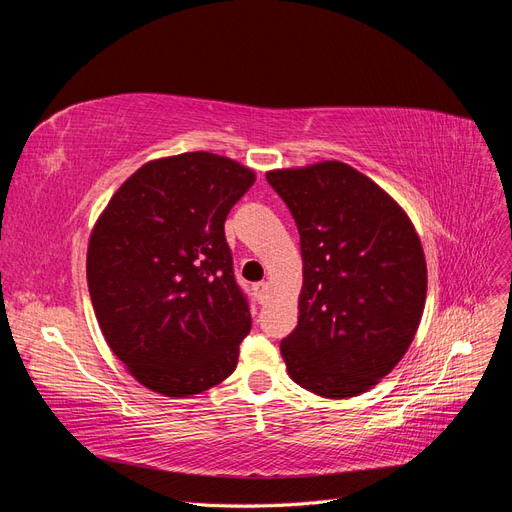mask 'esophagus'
Wrapping results in <instances>:
<instances>
[{
    "instance_id": "esophagus-1",
    "label": "esophagus",
    "mask_w": 512,
    "mask_h": 512,
    "mask_svg": "<svg viewBox=\"0 0 512 512\" xmlns=\"http://www.w3.org/2000/svg\"><path fill=\"white\" fill-rule=\"evenodd\" d=\"M267 292H269V284H267V282H258V284L254 286V294H256L258 303H265Z\"/></svg>"
}]
</instances>
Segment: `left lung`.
<instances>
[{
  "label": "left lung",
  "instance_id": "8db88e82",
  "mask_svg": "<svg viewBox=\"0 0 512 512\" xmlns=\"http://www.w3.org/2000/svg\"><path fill=\"white\" fill-rule=\"evenodd\" d=\"M301 235L299 324L280 350L290 378L322 397L365 393L401 361L427 297L412 222L344 162L271 170Z\"/></svg>",
  "mask_w": 512,
  "mask_h": 512
}]
</instances>
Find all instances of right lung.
<instances>
[{"label": "right lung", "instance_id": "1", "mask_svg": "<svg viewBox=\"0 0 512 512\" xmlns=\"http://www.w3.org/2000/svg\"><path fill=\"white\" fill-rule=\"evenodd\" d=\"M256 181L207 151L153 160L91 232L87 284L106 344L147 389L198 395L237 367L252 316L224 222Z\"/></svg>", "mask_w": 512, "mask_h": 512}]
</instances>
